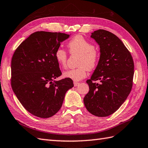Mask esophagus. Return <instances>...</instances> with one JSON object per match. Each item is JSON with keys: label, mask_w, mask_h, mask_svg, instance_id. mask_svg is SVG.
<instances>
[{"label": "esophagus", "mask_w": 148, "mask_h": 148, "mask_svg": "<svg viewBox=\"0 0 148 148\" xmlns=\"http://www.w3.org/2000/svg\"><path fill=\"white\" fill-rule=\"evenodd\" d=\"M79 83H77V82H74V86H75V87L77 86L78 85H79Z\"/></svg>", "instance_id": "1"}]
</instances>
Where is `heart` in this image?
Segmentation results:
<instances>
[{
  "instance_id": "heart-1",
  "label": "heart",
  "mask_w": 148,
  "mask_h": 148,
  "mask_svg": "<svg viewBox=\"0 0 148 148\" xmlns=\"http://www.w3.org/2000/svg\"><path fill=\"white\" fill-rule=\"evenodd\" d=\"M67 47L71 54H79L78 65L76 69H69L63 73V76L74 81H79L86 77L88 70L95 69L99 60V53L93 44L82 36H76L69 40ZM55 58L60 67L67 65V53L62 48L56 49Z\"/></svg>"
}]
</instances>
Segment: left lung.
Wrapping results in <instances>:
<instances>
[{"mask_svg": "<svg viewBox=\"0 0 148 148\" xmlns=\"http://www.w3.org/2000/svg\"><path fill=\"white\" fill-rule=\"evenodd\" d=\"M100 46V59L92 77L86 81L89 92L84 103L91 114L106 117L120 108L133 84L134 60L130 51L114 34L103 29L91 36ZM100 80L99 84L94 82Z\"/></svg>", "mask_w": 148, "mask_h": 148, "instance_id": "obj_1", "label": "left lung"}]
</instances>
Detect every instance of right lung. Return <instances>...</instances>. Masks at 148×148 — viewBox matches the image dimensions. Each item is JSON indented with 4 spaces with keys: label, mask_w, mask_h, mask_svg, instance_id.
Listing matches in <instances>:
<instances>
[{
    "label": "right lung",
    "mask_w": 148,
    "mask_h": 148,
    "mask_svg": "<svg viewBox=\"0 0 148 148\" xmlns=\"http://www.w3.org/2000/svg\"><path fill=\"white\" fill-rule=\"evenodd\" d=\"M70 35L36 32L22 42L11 60L12 89L27 111L41 118L55 115L62 106L72 80L54 81L62 75L55 58L60 42Z\"/></svg>",
    "instance_id": "add662e5"
}]
</instances>
